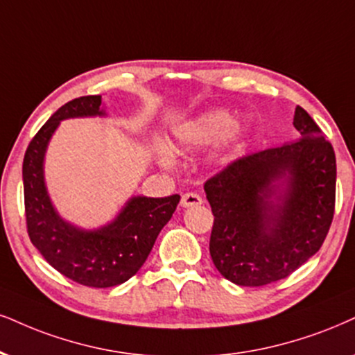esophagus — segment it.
<instances>
[{
  "mask_svg": "<svg viewBox=\"0 0 355 355\" xmlns=\"http://www.w3.org/2000/svg\"><path fill=\"white\" fill-rule=\"evenodd\" d=\"M202 204V198L196 192H186L181 198V205L182 207H196V205Z\"/></svg>",
  "mask_w": 355,
  "mask_h": 355,
  "instance_id": "obj_1",
  "label": "esophagus"
}]
</instances>
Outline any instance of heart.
I'll return each mask as SVG.
<instances>
[{
  "label": "heart",
  "mask_w": 355,
  "mask_h": 355,
  "mask_svg": "<svg viewBox=\"0 0 355 355\" xmlns=\"http://www.w3.org/2000/svg\"><path fill=\"white\" fill-rule=\"evenodd\" d=\"M243 128L242 125L235 123V118L227 110H209L200 115L191 118L186 123L178 126L174 131L178 148L184 151L198 150V148L211 146V144L220 141L218 156L222 159H230L239 150L242 143ZM168 161V157H163Z\"/></svg>",
  "instance_id": "b5f03b06"
}]
</instances>
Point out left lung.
<instances>
[{
  "label": "left lung",
  "mask_w": 355,
  "mask_h": 355,
  "mask_svg": "<svg viewBox=\"0 0 355 355\" xmlns=\"http://www.w3.org/2000/svg\"><path fill=\"white\" fill-rule=\"evenodd\" d=\"M300 139L243 156L204 184L216 268L239 286L290 277L324 242L334 217L336 155L304 108Z\"/></svg>",
  "instance_id": "left-lung-1"
}]
</instances>
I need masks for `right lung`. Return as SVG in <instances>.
Instances as JSON below:
<instances>
[{
    "label": "right lung",
    "instance_id": "1",
    "mask_svg": "<svg viewBox=\"0 0 355 355\" xmlns=\"http://www.w3.org/2000/svg\"><path fill=\"white\" fill-rule=\"evenodd\" d=\"M102 95L73 98L57 110L31 139L23 161L26 225L34 247L65 278L90 288L125 283L141 268L181 196H135L110 224L84 230L65 222L51 202L44 156L52 135L67 118L103 116Z\"/></svg>",
    "mask_w": 355,
    "mask_h": 355
}]
</instances>
